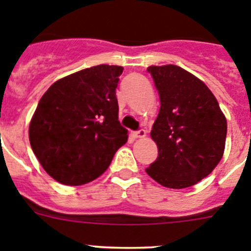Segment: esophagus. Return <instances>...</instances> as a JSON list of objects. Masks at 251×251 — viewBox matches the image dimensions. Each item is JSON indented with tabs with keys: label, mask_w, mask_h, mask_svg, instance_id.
Instances as JSON below:
<instances>
[{
	"label": "esophagus",
	"mask_w": 251,
	"mask_h": 251,
	"mask_svg": "<svg viewBox=\"0 0 251 251\" xmlns=\"http://www.w3.org/2000/svg\"><path fill=\"white\" fill-rule=\"evenodd\" d=\"M132 136L134 138H145L146 137V130L145 129H139L137 132H132Z\"/></svg>",
	"instance_id": "34e87169"
}]
</instances>
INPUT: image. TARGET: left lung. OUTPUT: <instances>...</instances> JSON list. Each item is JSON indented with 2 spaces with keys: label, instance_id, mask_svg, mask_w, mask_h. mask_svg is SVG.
<instances>
[{
  "label": "left lung",
  "instance_id": "1",
  "mask_svg": "<svg viewBox=\"0 0 251 251\" xmlns=\"http://www.w3.org/2000/svg\"><path fill=\"white\" fill-rule=\"evenodd\" d=\"M161 108L151 137L158 157L146 170L159 185L186 188L212 172L223 158L227 123L215 95L177 65L150 66Z\"/></svg>",
  "mask_w": 251,
  "mask_h": 251
}]
</instances>
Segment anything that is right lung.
<instances>
[{
  "label": "right lung",
  "instance_id": "1",
  "mask_svg": "<svg viewBox=\"0 0 251 251\" xmlns=\"http://www.w3.org/2000/svg\"><path fill=\"white\" fill-rule=\"evenodd\" d=\"M123 68L97 65L55 81L41 97L28 138L44 170L57 182L79 186L98 178L127 142L115 89Z\"/></svg>",
  "mask_w": 251,
  "mask_h": 251
}]
</instances>
